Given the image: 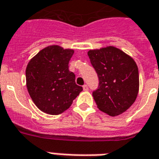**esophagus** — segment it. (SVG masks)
<instances>
[{
	"label": "esophagus",
	"instance_id": "esophagus-1",
	"mask_svg": "<svg viewBox=\"0 0 159 159\" xmlns=\"http://www.w3.org/2000/svg\"><path fill=\"white\" fill-rule=\"evenodd\" d=\"M83 89H84V91H87V90L89 89V88H88V86H87V84H84V85H83Z\"/></svg>",
	"mask_w": 159,
	"mask_h": 159
}]
</instances>
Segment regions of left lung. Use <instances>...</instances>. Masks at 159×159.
<instances>
[{
	"label": "left lung",
	"instance_id": "obj_1",
	"mask_svg": "<svg viewBox=\"0 0 159 159\" xmlns=\"http://www.w3.org/2000/svg\"><path fill=\"white\" fill-rule=\"evenodd\" d=\"M99 78L93 92L97 107L111 116L122 114L132 107L139 90V74L134 59L114 46L88 52Z\"/></svg>",
	"mask_w": 159,
	"mask_h": 159
}]
</instances>
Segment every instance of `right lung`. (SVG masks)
<instances>
[{
    "instance_id": "add662e5",
    "label": "right lung",
    "mask_w": 159,
    "mask_h": 159,
    "mask_svg": "<svg viewBox=\"0 0 159 159\" xmlns=\"http://www.w3.org/2000/svg\"><path fill=\"white\" fill-rule=\"evenodd\" d=\"M75 51L51 45L30 59L26 69L27 91L40 111L58 115L69 109L83 88L75 83V75L69 70Z\"/></svg>"
}]
</instances>
